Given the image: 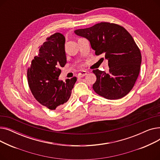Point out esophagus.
Here are the masks:
<instances>
[{
    "mask_svg": "<svg viewBox=\"0 0 160 160\" xmlns=\"http://www.w3.org/2000/svg\"><path fill=\"white\" fill-rule=\"evenodd\" d=\"M86 74H87V72L85 71H82V72L78 73V78H82L83 77H84V76H86Z\"/></svg>",
    "mask_w": 160,
    "mask_h": 160,
    "instance_id": "34e87169",
    "label": "esophagus"
}]
</instances>
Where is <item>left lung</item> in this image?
I'll return each mask as SVG.
<instances>
[{
    "mask_svg": "<svg viewBox=\"0 0 160 160\" xmlns=\"http://www.w3.org/2000/svg\"><path fill=\"white\" fill-rule=\"evenodd\" d=\"M89 40L95 54H104L109 71L93 70L97 80L96 93L107 99H119L127 95L138 77L141 63V52L129 32L120 25L100 22L74 32Z\"/></svg>",
    "mask_w": 160,
    "mask_h": 160,
    "instance_id": "left-lung-1",
    "label": "left lung"
}]
</instances>
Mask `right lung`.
Instances as JSON below:
<instances>
[{
  "label": "right lung",
  "instance_id": "add662e5",
  "mask_svg": "<svg viewBox=\"0 0 160 160\" xmlns=\"http://www.w3.org/2000/svg\"><path fill=\"white\" fill-rule=\"evenodd\" d=\"M65 38L55 33L47 38L39 48L38 56L32 61L27 71L28 86L38 101L51 110L60 108L68 101L77 78L59 79L60 67L67 63Z\"/></svg>",
  "mask_w": 160,
  "mask_h": 160
}]
</instances>
